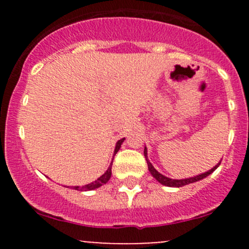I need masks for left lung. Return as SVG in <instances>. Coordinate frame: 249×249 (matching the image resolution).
Returning <instances> with one entry per match:
<instances>
[{
	"mask_svg": "<svg viewBox=\"0 0 249 249\" xmlns=\"http://www.w3.org/2000/svg\"><path fill=\"white\" fill-rule=\"evenodd\" d=\"M144 154H145V158H146V161H147L148 171H150L151 174H152L154 178L158 180V181L160 182L161 185H165V186H170V187H181V186H185V185H188V184H192V182L199 181V180L206 178L207 176H210V174L212 173L214 170H216V167H218L219 165H220V162H219V164L216 165V166H214V167L212 168V170H210V171H208V172H205V173H202V174H199V176L193 177V178L177 180V179H170V178H167V177L162 176V174L159 173L158 171H157L156 168H154V167L152 166V164H151V162L147 160V150H146V147L144 148Z\"/></svg>",
	"mask_w": 249,
	"mask_h": 249,
	"instance_id": "8db88e82",
	"label": "left lung"
}]
</instances>
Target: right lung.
<instances>
[{
  "instance_id": "add662e5",
  "label": "right lung",
  "mask_w": 249,
  "mask_h": 249,
  "mask_svg": "<svg viewBox=\"0 0 249 249\" xmlns=\"http://www.w3.org/2000/svg\"><path fill=\"white\" fill-rule=\"evenodd\" d=\"M123 142H124V138L121 139V141L117 142V145H116V148H115V152H113V157L116 156V153L118 152V150H119V148H121V145H122ZM112 161H113V160H112ZM111 168H112V162H111L110 167L107 168V172L103 174L102 177H99L98 179L95 180V181L91 182V184L85 185V186H82L81 188H79L78 186H75V187H73V190H78V188H79V191H91V190H95V188L101 187L102 185L107 184V182L108 181V179L111 178V173H112V171H111Z\"/></svg>"
}]
</instances>
